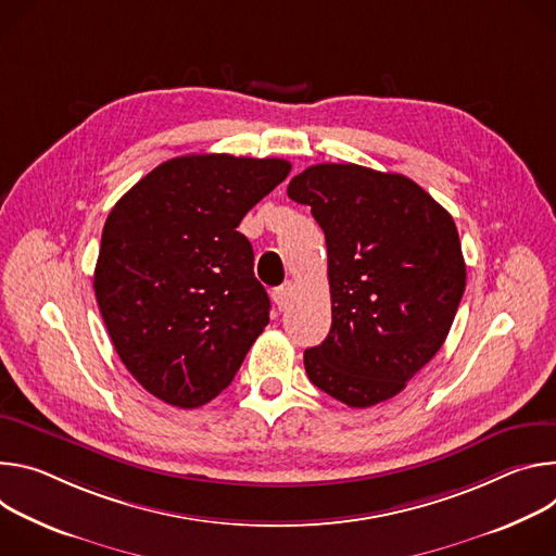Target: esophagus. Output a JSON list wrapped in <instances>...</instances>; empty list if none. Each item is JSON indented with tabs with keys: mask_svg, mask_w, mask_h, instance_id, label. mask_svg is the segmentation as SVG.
Instances as JSON below:
<instances>
[{
	"mask_svg": "<svg viewBox=\"0 0 556 556\" xmlns=\"http://www.w3.org/2000/svg\"><path fill=\"white\" fill-rule=\"evenodd\" d=\"M291 291H293V282H291V280H287L285 285H280V287H276V289L271 291V298H274V302H276L278 309H285V306L289 304V300H291Z\"/></svg>",
	"mask_w": 556,
	"mask_h": 556,
	"instance_id": "esophagus-1",
	"label": "esophagus"
}]
</instances>
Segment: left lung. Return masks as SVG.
<instances>
[{"mask_svg":"<svg viewBox=\"0 0 556 556\" xmlns=\"http://www.w3.org/2000/svg\"><path fill=\"white\" fill-rule=\"evenodd\" d=\"M287 194L325 231L331 331L304 351L309 380L351 408L404 391L442 349L466 289L453 216L402 174L320 163Z\"/></svg>","mask_w":556,"mask_h":556,"instance_id":"8db88e82","label":"left lung"}]
</instances>
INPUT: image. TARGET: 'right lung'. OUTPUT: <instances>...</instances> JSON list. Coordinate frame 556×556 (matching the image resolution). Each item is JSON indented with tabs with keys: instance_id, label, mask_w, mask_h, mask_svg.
I'll return each instance as SVG.
<instances>
[{
	"instance_id": "right-lung-1",
	"label": "right lung",
	"mask_w": 556,
	"mask_h": 556,
	"mask_svg": "<svg viewBox=\"0 0 556 556\" xmlns=\"http://www.w3.org/2000/svg\"><path fill=\"white\" fill-rule=\"evenodd\" d=\"M291 172L285 159L185 154L108 214L94 293L112 344L154 397L197 408L227 389L269 323L236 227Z\"/></svg>"
}]
</instances>
